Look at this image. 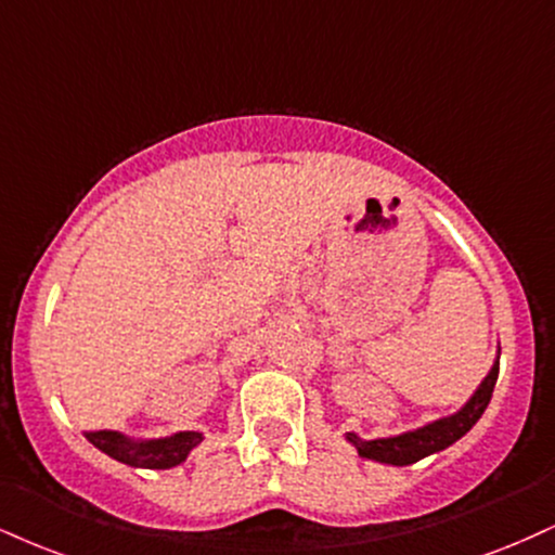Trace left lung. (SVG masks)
Listing matches in <instances>:
<instances>
[{"instance_id": "obj_1", "label": "left lung", "mask_w": 555, "mask_h": 555, "mask_svg": "<svg viewBox=\"0 0 555 555\" xmlns=\"http://www.w3.org/2000/svg\"><path fill=\"white\" fill-rule=\"evenodd\" d=\"M499 377V364H493V370L489 372V377L483 379L478 387V392L468 400L463 411H457L455 416L439 418L429 426L418 431H409L400 434V437H390V439H372V442H362L357 434H349V442L357 444L359 455L377 460V463H390V465H411L416 460H422L431 452L444 450L452 442H457L465 431H470V426L478 422L480 413L486 411L489 405L493 385H496Z\"/></svg>"}]
</instances>
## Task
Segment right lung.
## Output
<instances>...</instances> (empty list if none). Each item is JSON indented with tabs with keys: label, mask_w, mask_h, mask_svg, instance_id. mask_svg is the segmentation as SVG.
I'll list each match as a JSON object with an SVG mask.
<instances>
[{
	"label": "right lung",
	"mask_w": 555,
	"mask_h": 555,
	"mask_svg": "<svg viewBox=\"0 0 555 555\" xmlns=\"http://www.w3.org/2000/svg\"><path fill=\"white\" fill-rule=\"evenodd\" d=\"M92 444L98 450H103L105 455H111L118 463L133 465V468H172L180 465L189 452L202 442V434L198 431H180L176 437L168 439H152V442H139L133 444L129 439L121 437L116 431H90L87 434Z\"/></svg>",
	"instance_id": "1"
}]
</instances>
